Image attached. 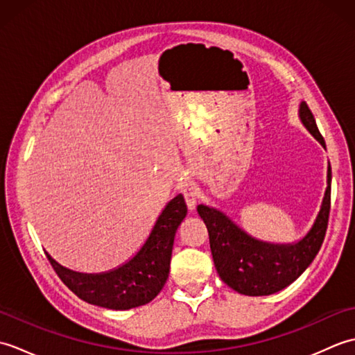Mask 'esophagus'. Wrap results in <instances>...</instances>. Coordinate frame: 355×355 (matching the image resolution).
<instances>
[{
	"instance_id": "1",
	"label": "esophagus",
	"mask_w": 355,
	"mask_h": 355,
	"mask_svg": "<svg viewBox=\"0 0 355 355\" xmlns=\"http://www.w3.org/2000/svg\"><path fill=\"white\" fill-rule=\"evenodd\" d=\"M183 195H184L186 205H187V207H189V210H195V207H197V202L200 201L198 187L193 183H186L183 186Z\"/></svg>"
}]
</instances>
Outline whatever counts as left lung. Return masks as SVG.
I'll return each instance as SVG.
<instances>
[{"label":"left lung","mask_w":355,"mask_h":355,"mask_svg":"<svg viewBox=\"0 0 355 355\" xmlns=\"http://www.w3.org/2000/svg\"><path fill=\"white\" fill-rule=\"evenodd\" d=\"M299 119L313 137L325 148L313 112L299 103ZM331 209V166L328 163L327 189L311 229L296 243L276 244L261 241L233 223L221 210L198 206L205 221L215 268L221 281L245 296H268L284 290L310 267L325 238Z\"/></svg>","instance_id":"left-lung-1"}]
</instances>
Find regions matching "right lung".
Returning <instances> with one entry per match:
<instances>
[{
    "mask_svg": "<svg viewBox=\"0 0 355 355\" xmlns=\"http://www.w3.org/2000/svg\"><path fill=\"white\" fill-rule=\"evenodd\" d=\"M186 215L184 197L178 193L158 215L140 250L122 266L103 273H79L45 254L61 281L82 300L108 310H131L149 304L168 281L173 239Z\"/></svg>",
    "mask_w": 355,
    "mask_h": 355,
    "instance_id": "obj_1",
    "label": "right lung"
}]
</instances>
